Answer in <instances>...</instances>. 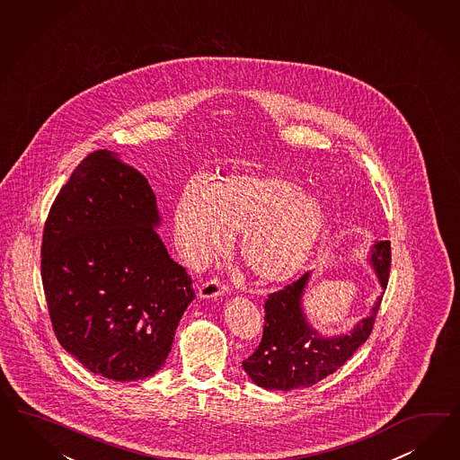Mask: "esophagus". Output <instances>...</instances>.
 <instances>
[{
	"label": "esophagus",
	"instance_id": "obj_1",
	"mask_svg": "<svg viewBox=\"0 0 460 460\" xmlns=\"http://www.w3.org/2000/svg\"><path fill=\"white\" fill-rule=\"evenodd\" d=\"M228 292V288L225 286L224 282H220L218 279H211L208 282L201 284V288L198 289V296L199 299H217L222 297Z\"/></svg>",
	"mask_w": 460,
	"mask_h": 460
}]
</instances>
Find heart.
<instances>
[{
	"mask_svg": "<svg viewBox=\"0 0 460 460\" xmlns=\"http://www.w3.org/2000/svg\"><path fill=\"white\" fill-rule=\"evenodd\" d=\"M328 224L323 203L280 174H230L207 188L184 186L174 203L176 247L203 267L240 234L238 255L263 284H280L309 261Z\"/></svg>",
	"mask_w": 460,
	"mask_h": 460,
	"instance_id": "obj_1",
	"label": "heart"
}]
</instances>
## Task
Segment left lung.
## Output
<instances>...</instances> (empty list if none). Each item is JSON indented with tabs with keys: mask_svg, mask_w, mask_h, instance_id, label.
Listing matches in <instances>:
<instances>
[{
	"mask_svg": "<svg viewBox=\"0 0 460 460\" xmlns=\"http://www.w3.org/2000/svg\"><path fill=\"white\" fill-rule=\"evenodd\" d=\"M379 250L376 251V249ZM369 263L383 290L388 286L392 249L390 242H376L371 249ZM311 272L279 292L269 294L265 301L262 341L242 363L250 380L267 390L289 392L307 388L324 380L341 367L356 349L367 341L380 311L381 296L371 313L346 334L321 336L305 319L302 296Z\"/></svg>",
	"mask_w": 460,
	"mask_h": 460,
	"instance_id": "1",
	"label": "left lung"
}]
</instances>
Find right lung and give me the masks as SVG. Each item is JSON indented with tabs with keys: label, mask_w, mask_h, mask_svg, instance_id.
Returning <instances> with one entry per match:
<instances>
[{
	"label": "right lung",
	"mask_w": 460,
	"mask_h": 460,
	"mask_svg": "<svg viewBox=\"0 0 460 460\" xmlns=\"http://www.w3.org/2000/svg\"><path fill=\"white\" fill-rule=\"evenodd\" d=\"M159 224L147 180L107 149L82 159L45 222L41 282L55 336L109 380L158 373L195 299Z\"/></svg>",
	"instance_id": "add662e5"
}]
</instances>
